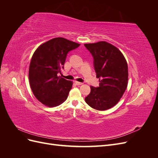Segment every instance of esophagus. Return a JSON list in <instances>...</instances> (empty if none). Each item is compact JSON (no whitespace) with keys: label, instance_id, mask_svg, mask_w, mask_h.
Here are the masks:
<instances>
[{"label":"esophagus","instance_id":"obj_1","mask_svg":"<svg viewBox=\"0 0 158 158\" xmlns=\"http://www.w3.org/2000/svg\"><path fill=\"white\" fill-rule=\"evenodd\" d=\"M75 84H76V85H82V84H83L82 82H77V81H75Z\"/></svg>","mask_w":158,"mask_h":158}]
</instances>
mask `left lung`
I'll use <instances>...</instances> for the list:
<instances>
[{"label": "left lung", "instance_id": "left-lung-1", "mask_svg": "<svg viewBox=\"0 0 158 158\" xmlns=\"http://www.w3.org/2000/svg\"><path fill=\"white\" fill-rule=\"evenodd\" d=\"M94 59V67L99 78L98 87L91 86L85 98L88 106L103 111L118 102L127 87L128 65L122 52L106 41L84 44Z\"/></svg>", "mask_w": 158, "mask_h": 158}]
</instances>
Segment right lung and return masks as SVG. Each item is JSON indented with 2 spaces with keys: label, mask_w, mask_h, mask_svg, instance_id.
Masks as SVG:
<instances>
[{
  "label": "right lung",
  "mask_w": 158,
  "mask_h": 158,
  "mask_svg": "<svg viewBox=\"0 0 158 158\" xmlns=\"http://www.w3.org/2000/svg\"><path fill=\"white\" fill-rule=\"evenodd\" d=\"M80 44L56 37L41 45L33 53L29 80L35 97L48 107H55L67 99L73 82L58 76L64 69L66 56Z\"/></svg>",
  "instance_id": "obj_1"
}]
</instances>
